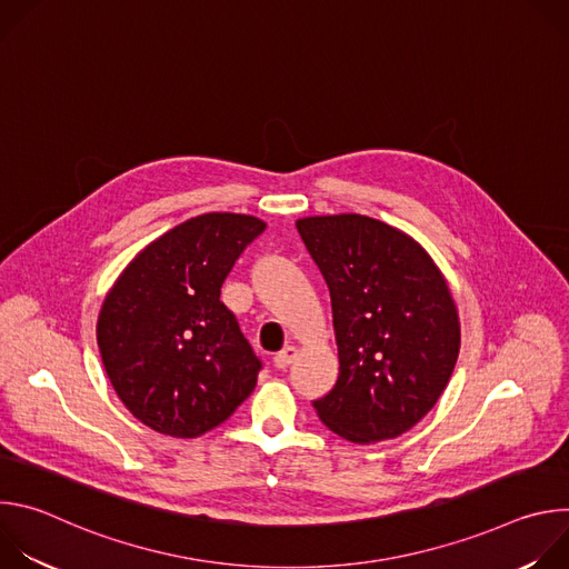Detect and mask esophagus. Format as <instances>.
Wrapping results in <instances>:
<instances>
[{
  "label": "esophagus",
  "instance_id": "esophagus-1",
  "mask_svg": "<svg viewBox=\"0 0 569 569\" xmlns=\"http://www.w3.org/2000/svg\"><path fill=\"white\" fill-rule=\"evenodd\" d=\"M295 358H297V347L288 345V347H283L279 353H274V365H277L279 369H286Z\"/></svg>",
  "mask_w": 569,
  "mask_h": 569
}]
</instances>
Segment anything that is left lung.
<instances>
[{"label": "left lung", "instance_id": "left-lung-1", "mask_svg": "<svg viewBox=\"0 0 569 569\" xmlns=\"http://www.w3.org/2000/svg\"><path fill=\"white\" fill-rule=\"evenodd\" d=\"M327 279L340 358L336 387L312 402L353 443L412 430L443 393L461 331L450 288L419 242L360 213L297 220Z\"/></svg>", "mask_w": 569, "mask_h": 569}]
</instances>
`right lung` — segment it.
Instances as JSON below:
<instances>
[{"label":"right lung","instance_id":"obj_1","mask_svg":"<svg viewBox=\"0 0 569 569\" xmlns=\"http://www.w3.org/2000/svg\"><path fill=\"white\" fill-rule=\"evenodd\" d=\"M266 229L246 213H202L161 233L108 290L97 342L121 402L159 435L196 439L246 400L261 360L220 288Z\"/></svg>","mask_w":569,"mask_h":569}]
</instances>
